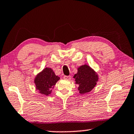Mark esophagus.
<instances>
[{"mask_svg": "<svg viewBox=\"0 0 134 134\" xmlns=\"http://www.w3.org/2000/svg\"><path fill=\"white\" fill-rule=\"evenodd\" d=\"M64 79H67V80H70V79H71V76H64Z\"/></svg>", "mask_w": 134, "mask_h": 134, "instance_id": "34e87169", "label": "esophagus"}]
</instances>
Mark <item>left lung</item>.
<instances>
[{
  "instance_id": "8db88e82",
  "label": "left lung",
  "mask_w": 134,
  "mask_h": 134,
  "mask_svg": "<svg viewBox=\"0 0 134 134\" xmlns=\"http://www.w3.org/2000/svg\"><path fill=\"white\" fill-rule=\"evenodd\" d=\"M76 84L80 94H85L91 91L96 85L98 76L88 65L85 64L79 67L77 72L74 74Z\"/></svg>"
}]
</instances>
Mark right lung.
Returning a JSON list of instances; mask_svg holds the SVG:
<instances>
[{"label": "right lung", "mask_w": 134, "mask_h": 134, "mask_svg": "<svg viewBox=\"0 0 134 134\" xmlns=\"http://www.w3.org/2000/svg\"><path fill=\"white\" fill-rule=\"evenodd\" d=\"M60 77L56 76L51 68H45L37 74L34 80L36 89L40 93L48 96L52 92V89L55 85Z\"/></svg>", "instance_id": "right-lung-1"}]
</instances>
